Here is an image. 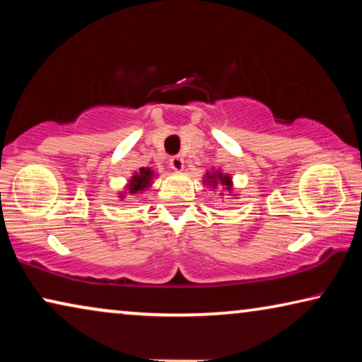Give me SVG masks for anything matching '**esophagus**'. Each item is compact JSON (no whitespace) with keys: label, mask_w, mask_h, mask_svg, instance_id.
<instances>
[{"label":"esophagus","mask_w":362,"mask_h":362,"mask_svg":"<svg viewBox=\"0 0 362 362\" xmlns=\"http://www.w3.org/2000/svg\"><path fill=\"white\" fill-rule=\"evenodd\" d=\"M170 168H171L173 171L181 173L182 170H185V160H182L181 156H173V158H170Z\"/></svg>","instance_id":"34e87169"}]
</instances>
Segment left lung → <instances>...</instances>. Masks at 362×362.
Returning a JSON list of instances; mask_svg holds the SVG:
<instances>
[{"instance_id": "8db88e82", "label": "left lung", "mask_w": 362, "mask_h": 362, "mask_svg": "<svg viewBox=\"0 0 362 362\" xmlns=\"http://www.w3.org/2000/svg\"><path fill=\"white\" fill-rule=\"evenodd\" d=\"M202 185L207 187H212V189H217V187H222L226 192H229V196H237L234 192V181H232V176L227 175V173H222L221 170L206 171L204 177H202ZM224 191H221L219 194L224 196Z\"/></svg>"}]
</instances>
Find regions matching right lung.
Instances as JSON below:
<instances>
[{
    "label": "right lung",
    "mask_w": 362,
    "mask_h": 362,
    "mask_svg": "<svg viewBox=\"0 0 362 362\" xmlns=\"http://www.w3.org/2000/svg\"><path fill=\"white\" fill-rule=\"evenodd\" d=\"M158 176V173H155V170L151 168H140L136 173H133V176L128 180L125 191L118 192V197L120 199H125L127 196H135V194H141L145 192L148 187L153 185V180Z\"/></svg>",
    "instance_id": "obj_1"
}]
</instances>
